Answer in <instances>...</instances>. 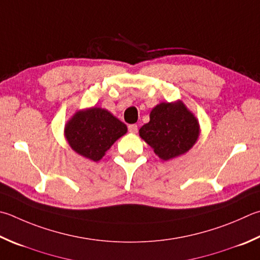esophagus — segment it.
<instances>
[{
	"instance_id": "34e87169",
	"label": "esophagus",
	"mask_w": 260,
	"mask_h": 260,
	"mask_svg": "<svg viewBox=\"0 0 260 260\" xmlns=\"http://www.w3.org/2000/svg\"><path fill=\"white\" fill-rule=\"evenodd\" d=\"M128 131L131 132V133L135 134L136 132H138V125H135V124H132V125H129V126H128Z\"/></svg>"
}]
</instances>
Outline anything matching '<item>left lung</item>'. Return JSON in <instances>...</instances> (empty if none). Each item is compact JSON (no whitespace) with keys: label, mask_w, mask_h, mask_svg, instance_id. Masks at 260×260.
<instances>
[{"label":"left lung","mask_w":260,"mask_h":260,"mask_svg":"<svg viewBox=\"0 0 260 260\" xmlns=\"http://www.w3.org/2000/svg\"><path fill=\"white\" fill-rule=\"evenodd\" d=\"M140 136L162 160L185 153L197 142L199 124L182 102L160 103L150 114V121L140 128Z\"/></svg>","instance_id":"1"}]
</instances>
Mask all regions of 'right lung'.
I'll return each instance as SVG.
<instances>
[{"label":"right lung","mask_w":260,"mask_h":260,"mask_svg":"<svg viewBox=\"0 0 260 260\" xmlns=\"http://www.w3.org/2000/svg\"><path fill=\"white\" fill-rule=\"evenodd\" d=\"M126 132L127 126L124 122L101 108L77 112L64 129L73 150L93 161H99Z\"/></svg>","instance_id":"add662e5"}]
</instances>
